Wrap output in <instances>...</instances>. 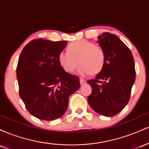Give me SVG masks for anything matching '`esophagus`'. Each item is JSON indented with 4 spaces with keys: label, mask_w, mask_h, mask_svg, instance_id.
<instances>
[{
    "label": "esophagus",
    "mask_w": 149,
    "mask_h": 149,
    "mask_svg": "<svg viewBox=\"0 0 149 149\" xmlns=\"http://www.w3.org/2000/svg\"><path fill=\"white\" fill-rule=\"evenodd\" d=\"M85 83H86V82H85V80L84 79H83V78H80V85L85 84Z\"/></svg>",
    "instance_id": "34e87169"
}]
</instances>
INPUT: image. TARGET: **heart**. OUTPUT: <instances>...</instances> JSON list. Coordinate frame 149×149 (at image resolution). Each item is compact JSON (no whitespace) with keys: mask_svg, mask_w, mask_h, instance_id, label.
Instances as JSON below:
<instances>
[{"mask_svg":"<svg viewBox=\"0 0 149 149\" xmlns=\"http://www.w3.org/2000/svg\"><path fill=\"white\" fill-rule=\"evenodd\" d=\"M69 51L62 50L58 55L59 64L67 72H72L80 64L78 72L83 76L97 74L103 69L106 61L104 49L88 40L71 42Z\"/></svg>","mask_w":149,"mask_h":149,"instance_id":"obj_1","label":"heart"}]
</instances>
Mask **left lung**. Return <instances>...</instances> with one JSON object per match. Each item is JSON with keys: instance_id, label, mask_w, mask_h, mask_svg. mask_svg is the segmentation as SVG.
<instances>
[{"instance_id": "1", "label": "left lung", "mask_w": 149, "mask_h": 149, "mask_svg": "<svg viewBox=\"0 0 149 149\" xmlns=\"http://www.w3.org/2000/svg\"><path fill=\"white\" fill-rule=\"evenodd\" d=\"M97 38L106 61L95 79L88 81L92 90L88 102L97 113L111 117L121 111L130 98L136 76L134 61L130 49L117 36L106 32Z\"/></svg>"}]
</instances>
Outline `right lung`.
Masks as SVG:
<instances>
[{
	"instance_id": "right-lung-1",
	"label": "right lung",
	"mask_w": 149,
	"mask_h": 149,
	"mask_svg": "<svg viewBox=\"0 0 149 149\" xmlns=\"http://www.w3.org/2000/svg\"><path fill=\"white\" fill-rule=\"evenodd\" d=\"M66 41L38 38L22 49L17 66L19 96L28 111L37 118L53 120L68 108L69 97L80 88L78 76L68 73L58 55Z\"/></svg>"
}]
</instances>
